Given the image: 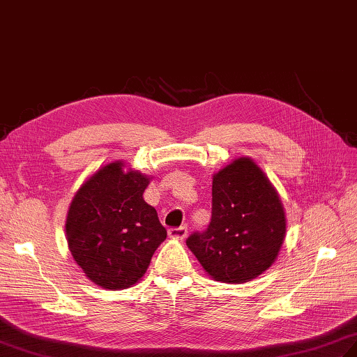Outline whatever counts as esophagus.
Masks as SVG:
<instances>
[{
    "label": "esophagus",
    "mask_w": 357,
    "mask_h": 357,
    "mask_svg": "<svg viewBox=\"0 0 357 357\" xmlns=\"http://www.w3.org/2000/svg\"><path fill=\"white\" fill-rule=\"evenodd\" d=\"M169 236L172 239H178V241H183L187 238V229L185 227H178V229H170L169 230Z\"/></svg>",
    "instance_id": "34e87169"
}]
</instances>
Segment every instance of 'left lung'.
<instances>
[{"mask_svg": "<svg viewBox=\"0 0 357 357\" xmlns=\"http://www.w3.org/2000/svg\"><path fill=\"white\" fill-rule=\"evenodd\" d=\"M211 222L193 233L187 247L207 275L224 284H244L276 261L287 233L284 204L267 174L241 156L213 174Z\"/></svg>", "mask_w": 357, "mask_h": 357, "instance_id": "1", "label": "left lung"}]
</instances>
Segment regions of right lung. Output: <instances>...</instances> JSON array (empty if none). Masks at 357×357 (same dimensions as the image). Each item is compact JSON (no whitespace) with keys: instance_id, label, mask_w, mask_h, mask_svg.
<instances>
[{"instance_id":"add662e5","label":"right lung","mask_w":357,"mask_h":357,"mask_svg":"<svg viewBox=\"0 0 357 357\" xmlns=\"http://www.w3.org/2000/svg\"><path fill=\"white\" fill-rule=\"evenodd\" d=\"M150 179L112 161L90 174L70 202L67 245L87 279L105 290L141 280L167 238L156 210L142 198Z\"/></svg>"}]
</instances>
